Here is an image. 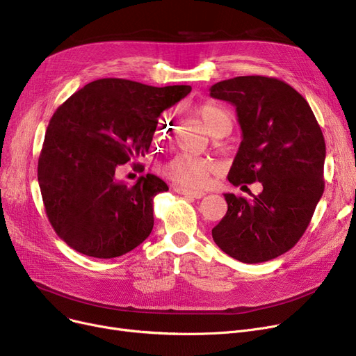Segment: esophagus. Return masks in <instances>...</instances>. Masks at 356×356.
<instances>
[{
  "label": "esophagus",
  "instance_id": "obj_1",
  "mask_svg": "<svg viewBox=\"0 0 356 356\" xmlns=\"http://www.w3.org/2000/svg\"><path fill=\"white\" fill-rule=\"evenodd\" d=\"M175 192H177L179 195H183V196H188V197H192V199H200L204 196V193L202 191H191V189H184V188H180V186H176L175 188Z\"/></svg>",
  "mask_w": 356,
  "mask_h": 356
}]
</instances>
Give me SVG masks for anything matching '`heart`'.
Listing matches in <instances>:
<instances>
[{
    "mask_svg": "<svg viewBox=\"0 0 356 356\" xmlns=\"http://www.w3.org/2000/svg\"><path fill=\"white\" fill-rule=\"evenodd\" d=\"M197 115L207 122V125L212 131L228 128L229 125V118L225 114V111H222L219 106L211 102L199 105ZM168 125L167 121H161V127H159L157 131L161 137H165L172 131V128H168ZM212 170L213 164L209 160L192 157L188 154H179L163 165V175L165 177L184 186H195L202 183Z\"/></svg>",
    "mask_w": 356,
    "mask_h": 356,
    "instance_id": "heart-1",
    "label": "heart"
}]
</instances>
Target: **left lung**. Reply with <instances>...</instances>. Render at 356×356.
I'll use <instances>...</instances> for the list:
<instances>
[{
    "mask_svg": "<svg viewBox=\"0 0 356 356\" xmlns=\"http://www.w3.org/2000/svg\"><path fill=\"white\" fill-rule=\"evenodd\" d=\"M211 97L235 105L242 129L228 180L263 184L251 199L223 195L228 211L212 236L241 263H264L297 244L323 195L322 129L307 101L277 78L236 76L215 83Z\"/></svg>",
    "mask_w": 356,
    "mask_h": 356,
    "instance_id": "left-lung-1",
    "label": "left lung"
}]
</instances>
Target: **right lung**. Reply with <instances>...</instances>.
<instances>
[{
	"mask_svg": "<svg viewBox=\"0 0 356 356\" xmlns=\"http://www.w3.org/2000/svg\"><path fill=\"white\" fill-rule=\"evenodd\" d=\"M191 90L189 85L156 88L105 78L56 109L37 177L50 225L70 248L115 258L152 234L153 199L168 186L149 173L127 186L115 173L148 153L161 112Z\"/></svg>",
	"mask_w": 356,
	"mask_h": 356,
	"instance_id": "right-lung-1",
	"label": "right lung"
}]
</instances>
